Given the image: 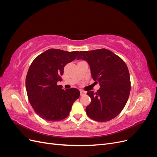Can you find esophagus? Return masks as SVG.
<instances>
[{
  "label": "esophagus",
  "instance_id": "esophagus-1",
  "mask_svg": "<svg viewBox=\"0 0 157 157\" xmlns=\"http://www.w3.org/2000/svg\"><path fill=\"white\" fill-rule=\"evenodd\" d=\"M86 92L85 91H83V90H80V96H84V95H86Z\"/></svg>",
  "mask_w": 157,
  "mask_h": 157
}]
</instances>
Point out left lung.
<instances>
[{
  "label": "left lung",
  "mask_w": 157,
  "mask_h": 157,
  "mask_svg": "<svg viewBox=\"0 0 157 157\" xmlns=\"http://www.w3.org/2000/svg\"><path fill=\"white\" fill-rule=\"evenodd\" d=\"M77 59L87 61L92 78L100 85L96 92H87L91 98L86 108L87 115L98 122L113 119L125 107L130 92V73L126 63L105 48L80 51Z\"/></svg>",
  "instance_id": "obj_1"
}]
</instances>
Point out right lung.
I'll return each mask as SVG.
<instances>
[{
  "label": "right lung",
  "instance_id": "right-lung-1",
  "mask_svg": "<svg viewBox=\"0 0 157 157\" xmlns=\"http://www.w3.org/2000/svg\"><path fill=\"white\" fill-rule=\"evenodd\" d=\"M78 52L51 48L31 64L25 79L27 97L35 112L43 119L54 122L67 118L79 98L78 89L63 90L57 84L61 80L65 66L75 59Z\"/></svg>",
  "mask_w": 157,
  "mask_h": 157
}]
</instances>
